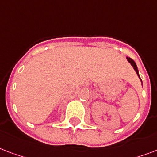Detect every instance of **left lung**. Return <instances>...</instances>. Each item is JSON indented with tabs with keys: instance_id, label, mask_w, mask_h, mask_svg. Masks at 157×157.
Here are the masks:
<instances>
[{
	"instance_id": "left-lung-1",
	"label": "left lung",
	"mask_w": 157,
	"mask_h": 157,
	"mask_svg": "<svg viewBox=\"0 0 157 157\" xmlns=\"http://www.w3.org/2000/svg\"><path fill=\"white\" fill-rule=\"evenodd\" d=\"M127 59H128V61L131 64V65L133 66V69H134V70L136 71V73H137V75H138V76L139 77V75H138V67H137V65H136L135 62L133 61V59H131V58H129V57H127ZM139 78H140V77H139Z\"/></svg>"
}]
</instances>
